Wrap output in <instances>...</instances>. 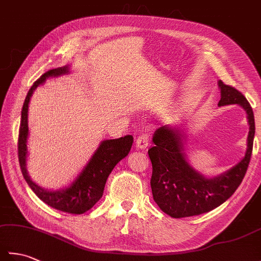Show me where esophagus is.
<instances>
[{
    "mask_svg": "<svg viewBox=\"0 0 261 261\" xmlns=\"http://www.w3.org/2000/svg\"><path fill=\"white\" fill-rule=\"evenodd\" d=\"M150 143V134L149 132H141L136 140V146L139 149H146Z\"/></svg>",
    "mask_w": 261,
    "mask_h": 261,
    "instance_id": "esophagus-1",
    "label": "esophagus"
}]
</instances>
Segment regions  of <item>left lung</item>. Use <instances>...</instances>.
Listing matches in <instances>:
<instances>
[{"instance_id": "8db88e82", "label": "left lung", "mask_w": 261, "mask_h": 261, "mask_svg": "<svg viewBox=\"0 0 261 261\" xmlns=\"http://www.w3.org/2000/svg\"><path fill=\"white\" fill-rule=\"evenodd\" d=\"M221 99L219 105L239 104L248 114L250 131L248 149L241 162L215 178L207 179L194 170L182 152L180 134L168 126L156 130L154 146L148 150L152 165L150 179L152 196L160 210L171 218L180 219L199 215L220 206L240 186L251 159L254 118L250 103L233 86L219 82Z\"/></svg>"}]
</instances>
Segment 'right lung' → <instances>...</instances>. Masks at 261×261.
I'll use <instances>...</instances> for the list:
<instances>
[{"label":"right lung","mask_w":261,"mask_h":261,"mask_svg":"<svg viewBox=\"0 0 261 261\" xmlns=\"http://www.w3.org/2000/svg\"><path fill=\"white\" fill-rule=\"evenodd\" d=\"M68 71V67H60L48 70L40 79L37 80L27 94L25 101L22 107L21 123L19 129L18 140V156L22 175L28 185L36 193V195L49 206L69 214H83L91 210L98 199L102 197L105 182L111 171L121 159L129 153L134 138L125 136L113 140H104L95 153L93 154L86 167L83 169L76 180L66 190L58 192H49L35 184L28 176L25 168L27 160V138H28V108L29 101L35 88L45 82L48 76H57Z\"/></svg>","instance_id":"obj_1"}]
</instances>
